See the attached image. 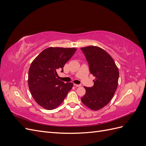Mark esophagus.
<instances>
[{
	"mask_svg": "<svg viewBox=\"0 0 146 146\" xmlns=\"http://www.w3.org/2000/svg\"><path fill=\"white\" fill-rule=\"evenodd\" d=\"M74 85L76 87H80L82 86L81 84H78V85H77V84H74Z\"/></svg>",
	"mask_w": 146,
	"mask_h": 146,
	"instance_id": "esophagus-1",
	"label": "esophagus"
}]
</instances>
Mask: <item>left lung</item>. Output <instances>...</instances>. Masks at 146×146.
Segmentation results:
<instances>
[{"label":"left lung","mask_w":146,"mask_h":146,"mask_svg":"<svg viewBox=\"0 0 146 146\" xmlns=\"http://www.w3.org/2000/svg\"><path fill=\"white\" fill-rule=\"evenodd\" d=\"M89 64L91 74L96 77L92 87H84L86 93L81 98L83 104L92 110H100L111 100L116 91L119 70L112 57L96 46L81 48Z\"/></svg>","instance_id":"left-lung-1"}]
</instances>
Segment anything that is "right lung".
<instances>
[{
  "instance_id": "add662e5",
  "label": "right lung",
  "mask_w": 146,
  "mask_h": 146,
  "mask_svg": "<svg viewBox=\"0 0 146 146\" xmlns=\"http://www.w3.org/2000/svg\"><path fill=\"white\" fill-rule=\"evenodd\" d=\"M75 48L48 47L42 51L30 65L28 84L36 103L48 110L63 102L72 89V83L58 80L56 71L63 67L76 51Z\"/></svg>"
}]
</instances>
